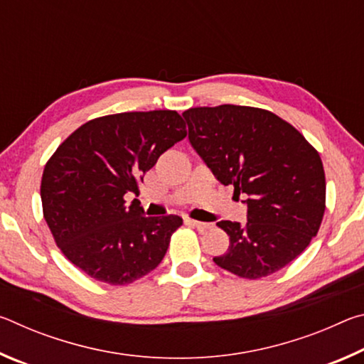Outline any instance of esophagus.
<instances>
[{"label": "esophagus", "mask_w": 364, "mask_h": 364, "mask_svg": "<svg viewBox=\"0 0 364 364\" xmlns=\"http://www.w3.org/2000/svg\"><path fill=\"white\" fill-rule=\"evenodd\" d=\"M186 223L197 228V230H199V231H207V230H210V228L213 226L212 223H204V221H197V220H191V218L186 220Z\"/></svg>", "instance_id": "34e87169"}]
</instances>
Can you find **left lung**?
<instances>
[{"label": "left lung", "instance_id": "8db88e82", "mask_svg": "<svg viewBox=\"0 0 364 364\" xmlns=\"http://www.w3.org/2000/svg\"><path fill=\"white\" fill-rule=\"evenodd\" d=\"M189 143L215 178L245 196L247 223L218 221L230 236L213 262L258 279L304 252L321 226L326 178L318 151L286 120L264 109L223 104L183 112Z\"/></svg>", "mask_w": 364, "mask_h": 364}]
</instances>
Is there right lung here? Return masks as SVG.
Wrapping results in <instances>:
<instances>
[{"instance_id":"1","label":"right lung","mask_w":364,"mask_h":364,"mask_svg":"<svg viewBox=\"0 0 364 364\" xmlns=\"http://www.w3.org/2000/svg\"><path fill=\"white\" fill-rule=\"evenodd\" d=\"M176 110L122 112L86 122L48 160L43 215L60 252L90 278L125 286L159 267L178 215L144 217L138 183L186 136Z\"/></svg>"}]
</instances>
